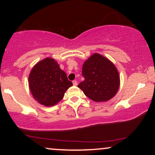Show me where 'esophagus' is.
Listing matches in <instances>:
<instances>
[{
  "label": "esophagus",
  "instance_id": "1",
  "mask_svg": "<svg viewBox=\"0 0 155 155\" xmlns=\"http://www.w3.org/2000/svg\"><path fill=\"white\" fill-rule=\"evenodd\" d=\"M73 85H75V86H76L78 84V82H77V81H76V80H73Z\"/></svg>",
  "mask_w": 155,
  "mask_h": 155
}]
</instances>
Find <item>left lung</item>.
Masks as SVG:
<instances>
[{
    "instance_id": "left-lung-1",
    "label": "left lung",
    "mask_w": 155,
    "mask_h": 155,
    "mask_svg": "<svg viewBox=\"0 0 155 155\" xmlns=\"http://www.w3.org/2000/svg\"><path fill=\"white\" fill-rule=\"evenodd\" d=\"M82 75L84 80L78 87L95 101L109 100L119 88L120 78L115 65L99 54L92 55L84 63Z\"/></svg>"
}]
</instances>
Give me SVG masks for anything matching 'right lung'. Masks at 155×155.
<instances>
[{"label":"right lung","mask_w":155,"mask_h":155,"mask_svg":"<svg viewBox=\"0 0 155 155\" xmlns=\"http://www.w3.org/2000/svg\"><path fill=\"white\" fill-rule=\"evenodd\" d=\"M72 85L65 72L51 58L35 65L29 76V86L34 98L46 107L59 102Z\"/></svg>","instance_id":"add662e5"}]
</instances>
